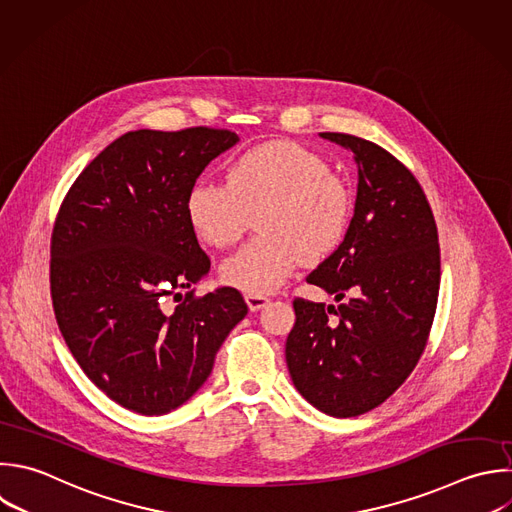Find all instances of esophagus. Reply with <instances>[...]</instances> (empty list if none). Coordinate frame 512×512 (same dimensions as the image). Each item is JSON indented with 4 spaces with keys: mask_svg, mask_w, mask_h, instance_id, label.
Here are the masks:
<instances>
[{
    "mask_svg": "<svg viewBox=\"0 0 512 512\" xmlns=\"http://www.w3.org/2000/svg\"><path fill=\"white\" fill-rule=\"evenodd\" d=\"M246 302H248V308L252 312H256V310L264 308L270 302V298L264 296V294H246Z\"/></svg>",
    "mask_w": 512,
    "mask_h": 512,
    "instance_id": "esophagus-1",
    "label": "esophagus"
}]
</instances>
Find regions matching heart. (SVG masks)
<instances>
[{
    "label": "heart",
    "instance_id": "b5f03b06",
    "mask_svg": "<svg viewBox=\"0 0 512 512\" xmlns=\"http://www.w3.org/2000/svg\"><path fill=\"white\" fill-rule=\"evenodd\" d=\"M228 182L200 180L186 198L194 232L226 248L260 214V236L224 260L222 278L248 294L278 290L300 260L316 262L344 240L354 196L328 162L294 142H270L242 152L228 168Z\"/></svg>",
    "mask_w": 512,
    "mask_h": 512
}]
</instances>
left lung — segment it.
Instances as JSON below:
<instances>
[{
    "mask_svg": "<svg viewBox=\"0 0 512 512\" xmlns=\"http://www.w3.org/2000/svg\"><path fill=\"white\" fill-rule=\"evenodd\" d=\"M358 164L354 216L342 244L306 276L340 302L294 298L286 364L298 392L318 410L350 418L392 396L428 344L440 248L430 204L412 172L390 152L352 134L322 132Z\"/></svg>",
    "mask_w": 512,
    "mask_h": 512,
    "instance_id": "8db88e82",
    "label": "left lung"
}]
</instances>
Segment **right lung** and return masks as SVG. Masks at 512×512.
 Returning a JSON list of instances; mask_svg holds the SVG:
<instances>
[{"label":"right lung","mask_w":512,"mask_h":512,"mask_svg":"<svg viewBox=\"0 0 512 512\" xmlns=\"http://www.w3.org/2000/svg\"><path fill=\"white\" fill-rule=\"evenodd\" d=\"M236 142L234 132L208 126L128 132L62 200L50 244L56 320L88 378L128 410L154 416L184 404L248 314L230 286L176 292L210 270L188 222V192Z\"/></svg>","instance_id":"right-lung-1"}]
</instances>
